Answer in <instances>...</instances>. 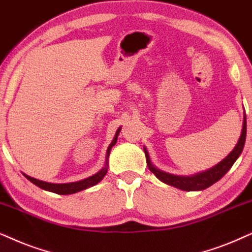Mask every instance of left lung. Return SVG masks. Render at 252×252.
I'll list each match as a JSON object with an SVG mask.
<instances>
[{
	"label": "left lung",
	"instance_id": "1",
	"mask_svg": "<svg viewBox=\"0 0 252 252\" xmlns=\"http://www.w3.org/2000/svg\"><path fill=\"white\" fill-rule=\"evenodd\" d=\"M245 137H247V116H245L244 111L243 126H242V132L236 146H235L234 150H232L223 160L220 161L219 164H216L215 166L209 168V170L200 172V173L193 174V176L189 177L174 176V174L166 173V172L160 171L158 170L157 167H155V165L151 163V159H150L148 150L144 148L146 164H148L149 170L151 171L159 180L170 185V186L177 187V189H179L181 190H189H189H202L208 189L209 186H212L213 184L219 181L229 170H230L235 161L237 160V158L240 157L242 151H243Z\"/></svg>",
	"mask_w": 252,
	"mask_h": 252
}]
</instances>
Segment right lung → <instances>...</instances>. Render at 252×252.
Here are the masks:
<instances>
[{
    "label": "right lung",
    "instance_id": "add662e5",
    "mask_svg": "<svg viewBox=\"0 0 252 252\" xmlns=\"http://www.w3.org/2000/svg\"><path fill=\"white\" fill-rule=\"evenodd\" d=\"M120 131H121V128L117 129V131L115 133V137H114L113 142L110 143L109 146H108L107 155H106V164H104V167L101 168V170L98 171L97 173H95L94 176L86 178V179H84V180L75 181V183H69V184H51V183H46V181H41V180L34 179V178H31V177L27 176V174H24V176L28 180H30L31 183L36 185V186L39 187V189L49 190V192L57 193V194H62V195H66V194H73V193H76V192H80V190H84L86 189H89V187L94 186V185L100 183V181L103 179V177L106 176V173L108 171V165H109V160H108V159H109L110 150L114 145L116 144L117 136H119Z\"/></svg>",
    "mask_w": 252,
    "mask_h": 252
}]
</instances>
